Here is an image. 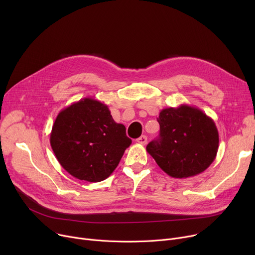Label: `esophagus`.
<instances>
[{"instance_id":"34e87169","label":"esophagus","mask_w":255,"mask_h":255,"mask_svg":"<svg viewBox=\"0 0 255 255\" xmlns=\"http://www.w3.org/2000/svg\"><path fill=\"white\" fill-rule=\"evenodd\" d=\"M135 141H136L137 143H139V144H145L146 141H148V138H146L145 135H141V136L138 137Z\"/></svg>"}]
</instances>
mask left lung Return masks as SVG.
<instances>
[{
  "label": "left lung",
  "instance_id": "obj_1",
  "mask_svg": "<svg viewBox=\"0 0 255 255\" xmlns=\"http://www.w3.org/2000/svg\"><path fill=\"white\" fill-rule=\"evenodd\" d=\"M159 138L146 145L164 172L185 179L205 171L215 160L219 134L214 121L195 106L181 104L159 114Z\"/></svg>",
  "mask_w": 255,
  "mask_h": 255
}]
</instances>
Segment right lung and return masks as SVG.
Returning <instances> with one entry per match:
<instances>
[{"label": "right lung", "mask_w": 255, "mask_h": 255, "mask_svg": "<svg viewBox=\"0 0 255 255\" xmlns=\"http://www.w3.org/2000/svg\"><path fill=\"white\" fill-rule=\"evenodd\" d=\"M131 142L107 105L90 97L61 111L50 132L51 149L62 167L93 183L112 175Z\"/></svg>", "instance_id": "add662e5"}]
</instances>
